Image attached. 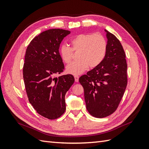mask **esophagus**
Segmentation results:
<instances>
[{
    "label": "esophagus",
    "instance_id": "34e87169",
    "mask_svg": "<svg viewBox=\"0 0 149 149\" xmlns=\"http://www.w3.org/2000/svg\"><path fill=\"white\" fill-rule=\"evenodd\" d=\"M74 80H75V82H78V81H79V76H74Z\"/></svg>",
    "mask_w": 149,
    "mask_h": 149
}]
</instances>
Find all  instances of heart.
<instances>
[{
  "mask_svg": "<svg viewBox=\"0 0 149 149\" xmlns=\"http://www.w3.org/2000/svg\"><path fill=\"white\" fill-rule=\"evenodd\" d=\"M70 44L71 48L63 45L60 48V54L62 60L69 63L73 56L72 50H80L78 56L79 60L72 62L66 66V72L71 74H80L89 66L91 68L98 66L106 55V40L100 33L79 34L71 39Z\"/></svg>",
  "mask_w": 149,
  "mask_h": 149,
  "instance_id": "b5f03b06",
  "label": "heart"
}]
</instances>
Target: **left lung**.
<instances>
[{
  "mask_svg": "<svg viewBox=\"0 0 149 149\" xmlns=\"http://www.w3.org/2000/svg\"><path fill=\"white\" fill-rule=\"evenodd\" d=\"M107 52L101 63L79 79L84 88L87 110L91 116L103 118L117 109L127 84L125 55L116 36L104 30Z\"/></svg>",
  "mask_w": 149,
  "mask_h": 149,
  "instance_id": "left-lung-1",
  "label": "left lung"
}]
</instances>
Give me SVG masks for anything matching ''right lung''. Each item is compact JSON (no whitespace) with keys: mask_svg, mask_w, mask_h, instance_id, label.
<instances>
[{"mask_svg":"<svg viewBox=\"0 0 149 149\" xmlns=\"http://www.w3.org/2000/svg\"><path fill=\"white\" fill-rule=\"evenodd\" d=\"M68 30L49 29L35 37L26 48L23 77L30 103L39 114L57 119L66 110L65 94L74 83L73 75L54 78L64 70L60 45Z\"/></svg>","mask_w":149,"mask_h":149,"instance_id":"add662e5","label":"right lung"}]
</instances>
